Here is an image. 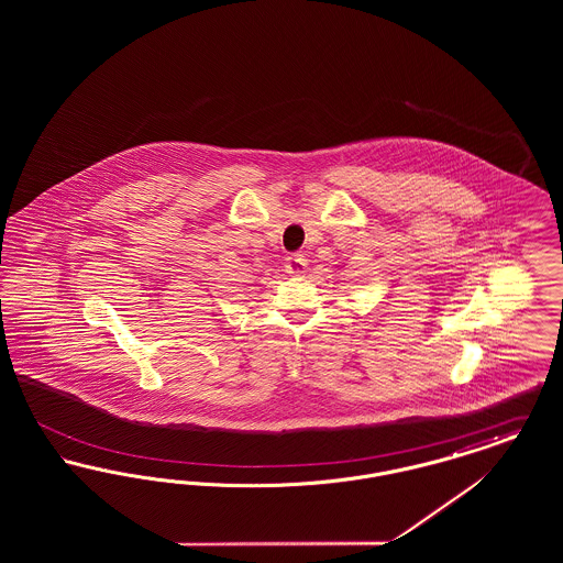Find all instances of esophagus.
Returning a JSON list of instances; mask_svg holds the SVG:
<instances>
[{
  "instance_id": "obj_1",
  "label": "esophagus",
  "mask_w": 563,
  "mask_h": 563,
  "mask_svg": "<svg viewBox=\"0 0 563 563\" xmlns=\"http://www.w3.org/2000/svg\"><path fill=\"white\" fill-rule=\"evenodd\" d=\"M285 268H287V272H289L291 276H301V274H306V269H308V260H306L303 255L295 253V255L287 257Z\"/></svg>"
}]
</instances>
